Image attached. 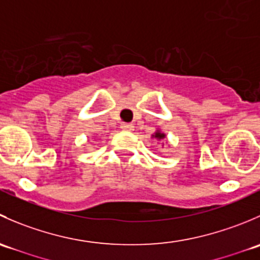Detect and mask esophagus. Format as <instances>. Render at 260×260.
Here are the masks:
<instances>
[{"label": "esophagus", "instance_id": "34e87169", "mask_svg": "<svg viewBox=\"0 0 260 260\" xmlns=\"http://www.w3.org/2000/svg\"><path fill=\"white\" fill-rule=\"evenodd\" d=\"M120 128H122L123 131H127V132H131V131H133L135 125H133L132 123H122V124H120Z\"/></svg>", "mask_w": 260, "mask_h": 260}]
</instances>
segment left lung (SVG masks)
I'll list each match as a JSON object with an SVG mask.
<instances>
[{
  "label": "left lung",
  "instance_id": "8db88e82",
  "mask_svg": "<svg viewBox=\"0 0 260 260\" xmlns=\"http://www.w3.org/2000/svg\"><path fill=\"white\" fill-rule=\"evenodd\" d=\"M154 137H156V138H158V140H162V138H165V135H164V133H159V132H157L156 135H154Z\"/></svg>",
  "mask_w": 260,
  "mask_h": 260
}]
</instances>
